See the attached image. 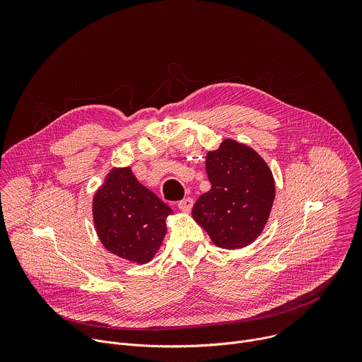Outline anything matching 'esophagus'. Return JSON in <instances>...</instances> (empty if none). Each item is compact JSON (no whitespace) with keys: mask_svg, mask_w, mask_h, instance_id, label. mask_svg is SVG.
<instances>
[{"mask_svg":"<svg viewBox=\"0 0 362 362\" xmlns=\"http://www.w3.org/2000/svg\"><path fill=\"white\" fill-rule=\"evenodd\" d=\"M177 208H179L182 212L189 214V212L192 211V208H193V199H192V197H185V199H182V200L177 203Z\"/></svg>","mask_w":362,"mask_h":362,"instance_id":"obj_1","label":"esophagus"}]
</instances>
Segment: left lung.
<instances>
[{"label": "left lung", "instance_id": "1", "mask_svg": "<svg viewBox=\"0 0 362 362\" xmlns=\"http://www.w3.org/2000/svg\"><path fill=\"white\" fill-rule=\"evenodd\" d=\"M211 190L194 203L192 215L223 249H239L261 235L275 199L272 172L253 148L223 140L206 156Z\"/></svg>", "mask_w": 362, "mask_h": 362}]
</instances>
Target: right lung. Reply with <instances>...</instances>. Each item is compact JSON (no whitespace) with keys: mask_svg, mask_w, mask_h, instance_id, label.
<instances>
[{"mask_svg":"<svg viewBox=\"0 0 362 362\" xmlns=\"http://www.w3.org/2000/svg\"><path fill=\"white\" fill-rule=\"evenodd\" d=\"M169 206L140 185L130 168L115 169L94 196L97 235L112 253L146 264L158 252L166 233Z\"/></svg>","mask_w":362,"mask_h":362,"instance_id":"obj_1","label":"right lung"}]
</instances>
